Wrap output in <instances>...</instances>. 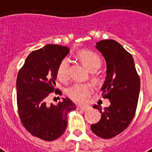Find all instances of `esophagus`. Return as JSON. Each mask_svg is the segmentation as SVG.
Returning <instances> with one entry per match:
<instances>
[{
	"instance_id": "1",
	"label": "esophagus",
	"mask_w": 152,
	"mask_h": 152,
	"mask_svg": "<svg viewBox=\"0 0 152 152\" xmlns=\"http://www.w3.org/2000/svg\"><path fill=\"white\" fill-rule=\"evenodd\" d=\"M77 108L79 109V110H81V111H89V107H88V106H78L77 107Z\"/></svg>"
}]
</instances>
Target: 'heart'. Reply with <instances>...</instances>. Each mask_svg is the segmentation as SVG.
Returning a JSON list of instances; mask_svg holds the SVG:
<instances>
[{
  "mask_svg": "<svg viewBox=\"0 0 152 152\" xmlns=\"http://www.w3.org/2000/svg\"><path fill=\"white\" fill-rule=\"evenodd\" d=\"M78 58L81 63L90 71L95 72L102 65V59L98 53L89 50H83L78 53ZM58 78L62 81H66L69 77V60L63 58L58 64L57 70ZM92 92L89 85L74 84L66 89V95L76 102H84Z\"/></svg>",
  "mask_w": 152,
  "mask_h": 152,
  "instance_id": "obj_1",
  "label": "heart"
}]
</instances>
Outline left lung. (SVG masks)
Instances as JSON below:
<instances>
[{
  "label": "left lung",
  "mask_w": 152,
  "mask_h": 152,
  "mask_svg": "<svg viewBox=\"0 0 152 152\" xmlns=\"http://www.w3.org/2000/svg\"><path fill=\"white\" fill-rule=\"evenodd\" d=\"M107 63V76L102 88L104 99L111 102L102 110L100 121L91 125V130L102 138H112L129 125L134 116L140 92V79L134 60L124 47L114 40H102L96 43Z\"/></svg>",
  "instance_id": "1"
}]
</instances>
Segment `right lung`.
<instances>
[{
  "label": "right lung",
  "instance_id": "add662e5",
  "mask_svg": "<svg viewBox=\"0 0 152 152\" xmlns=\"http://www.w3.org/2000/svg\"><path fill=\"white\" fill-rule=\"evenodd\" d=\"M69 52L68 47L46 45L29 53L17 76V104L21 122L30 134L42 140L59 137L66 130L68 112L76 108L68 98L57 104L45 102L56 86L58 64ZM58 93L55 90V94Z\"/></svg>",
  "mask_w": 152,
  "mask_h": 152
}]
</instances>
